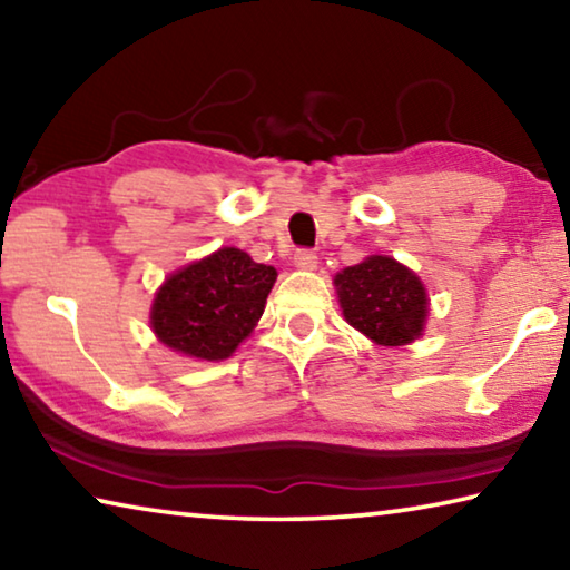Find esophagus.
<instances>
[{"mask_svg":"<svg viewBox=\"0 0 570 570\" xmlns=\"http://www.w3.org/2000/svg\"><path fill=\"white\" fill-rule=\"evenodd\" d=\"M294 264L304 272H312V268H316V254L312 248H298L294 254Z\"/></svg>","mask_w":570,"mask_h":570,"instance_id":"1","label":"esophagus"}]
</instances>
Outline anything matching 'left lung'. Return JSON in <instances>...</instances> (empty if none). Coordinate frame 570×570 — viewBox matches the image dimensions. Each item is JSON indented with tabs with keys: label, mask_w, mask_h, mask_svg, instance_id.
Wrapping results in <instances>:
<instances>
[{
	"label": "left lung",
	"mask_w": 570,
	"mask_h": 570,
	"mask_svg": "<svg viewBox=\"0 0 570 570\" xmlns=\"http://www.w3.org/2000/svg\"><path fill=\"white\" fill-rule=\"evenodd\" d=\"M344 320L384 346H400L420 336L428 316V296L407 266L387 256L344 268L334 278Z\"/></svg>",
	"instance_id": "obj_1"
}]
</instances>
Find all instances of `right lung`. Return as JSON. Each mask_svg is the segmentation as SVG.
Listing matches in <instances>:
<instances>
[{
  "instance_id": "obj_1",
  "label": "right lung",
  "mask_w": 570,
  "mask_h": 570,
  "mask_svg": "<svg viewBox=\"0 0 570 570\" xmlns=\"http://www.w3.org/2000/svg\"><path fill=\"white\" fill-rule=\"evenodd\" d=\"M276 268L256 264L240 248H220L180 268L156 294L153 332L173 352L226 360L264 314Z\"/></svg>"
}]
</instances>
